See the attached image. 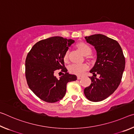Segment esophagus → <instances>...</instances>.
I'll return each mask as SVG.
<instances>
[{
	"label": "esophagus",
	"instance_id": "1",
	"mask_svg": "<svg viewBox=\"0 0 134 134\" xmlns=\"http://www.w3.org/2000/svg\"><path fill=\"white\" fill-rule=\"evenodd\" d=\"M82 77V76H77V79L78 80H80V79Z\"/></svg>",
	"mask_w": 134,
	"mask_h": 134
}]
</instances>
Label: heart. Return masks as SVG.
<instances>
[{"mask_svg":"<svg viewBox=\"0 0 134 134\" xmlns=\"http://www.w3.org/2000/svg\"><path fill=\"white\" fill-rule=\"evenodd\" d=\"M76 47L78 50L83 55L87 56L92 52V49L87 44L84 42H80L77 44ZM68 58V52L65 53L64 55V60L67 61ZM88 69V65L86 64H72L69 66V71L71 73L80 75Z\"/></svg>","mask_w":134,"mask_h":134,"instance_id":"b5f03b06","label":"heart"}]
</instances>
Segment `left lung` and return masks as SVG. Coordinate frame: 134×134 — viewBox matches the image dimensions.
<instances>
[{"mask_svg": "<svg viewBox=\"0 0 134 134\" xmlns=\"http://www.w3.org/2000/svg\"><path fill=\"white\" fill-rule=\"evenodd\" d=\"M85 38L96 51V61L90 72L93 76L99 74V77H91L92 83L85 88L84 93L88 100L96 102L107 98L118 87L125 66V59L116 41L102 34Z\"/></svg>", "mask_w": 134, "mask_h": 134, "instance_id": "1", "label": "left lung"}]
</instances>
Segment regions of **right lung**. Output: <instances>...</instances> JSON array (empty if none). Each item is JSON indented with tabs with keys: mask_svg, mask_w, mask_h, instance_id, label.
Listing matches in <instances>:
<instances>
[{
	"mask_svg": "<svg viewBox=\"0 0 134 134\" xmlns=\"http://www.w3.org/2000/svg\"><path fill=\"white\" fill-rule=\"evenodd\" d=\"M74 40L52 37L34 45L25 61V76L30 89L42 100L55 103L65 96L68 82L77 76L67 72L64 55ZM58 69L65 73L58 79L54 72Z\"/></svg>",
	"mask_w": 134,
	"mask_h": 134,
	"instance_id": "right-lung-1",
	"label": "right lung"
}]
</instances>
